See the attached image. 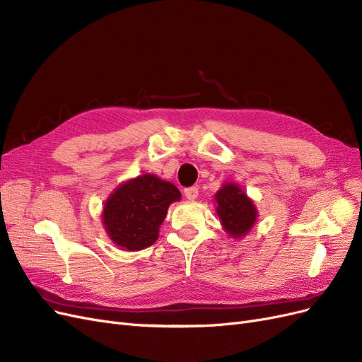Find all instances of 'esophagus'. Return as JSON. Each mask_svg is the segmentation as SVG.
<instances>
[{
    "label": "esophagus",
    "instance_id": "obj_1",
    "mask_svg": "<svg viewBox=\"0 0 362 362\" xmlns=\"http://www.w3.org/2000/svg\"><path fill=\"white\" fill-rule=\"evenodd\" d=\"M184 194H185V198H187L189 201H194L196 198H198V194H199V189L196 187V185H192V187L184 189Z\"/></svg>",
    "mask_w": 362,
    "mask_h": 362
}]
</instances>
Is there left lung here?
I'll return each instance as SVG.
<instances>
[{
    "mask_svg": "<svg viewBox=\"0 0 362 362\" xmlns=\"http://www.w3.org/2000/svg\"><path fill=\"white\" fill-rule=\"evenodd\" d=\"M216 213L225 231L233 238L245 237L254 226L258 211L249 196L234 182H225L214 194Z\"/></svg>",
    "mask_w": 362,
    "mask_h": 362,
    "instance_id": "1",
    "label": "left lung"
}]
</instances>
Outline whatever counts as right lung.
<instances>
[{"label":"right lung","instance_id":"obj_1","mask_svg":"<svg viewBox=\"0 0 362 362\" xmlns=\"http://www.w3.org/2000/svg\"><path fill=\"white\" fill-rule=\"evenodd\" d=\"M181 193L169 181L156 175H140L129 180L108 196L103 210L105 231L116 246L141 250L156 243L158 229L172 202Z\"/></svg>","mask_w":362,"mask_h":362}]
</instances>
